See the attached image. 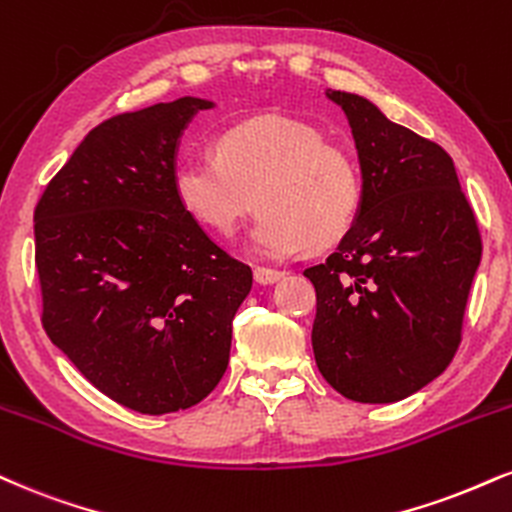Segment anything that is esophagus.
Here are the masks:
<instances>
[{"label": "esophagus", "instance_id": "34e87169", "mask_svg": "<svg viewBox=\"0 0 512 512\" xmlns=\"http://www.w3.org/2000/svg\"><path fill=\"white\" fill-rule=\"evenodd\" d=\"M283 276L281 269H269V267H255V281L260 286H269V283L279 281Z\"/></svg>", "mask_w": 512, "mask_h": 512}]
</instances>
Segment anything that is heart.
Returning a JSON list of instances; mask_svg holds the SVG:
<instances>
[{"label":"heart","mask_w":512,"mask_h":512,"mask_svg":"<svg viewBox=\"0 0 512 512\" xmlns=\"http://www.w3.org/2000/svg\"><path fill=\"white\" fill-rule=\"evenodd\" d=\"M174 193L202 229L233 236L257 207L252 245L267 257L334 248L365 200L362 169L348 147L310 123L260 116L226 128L212 159H183Z\"/></svg>","instance_id":"1"}]
</instances>
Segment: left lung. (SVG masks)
I'll return each mask as SVG.
<instances>
[{"instance_id": "1", "label": "left lung", "mask_w": 512, "mask_h": 512, "mask_svg": "<svg viewBox=\"0 0 512 512\" xmlns=\"http://www.w3.org/2000/svg\"><path fill=\"white\" fill-rule=\"evenodd\" d=\"M348 116L365 200L326 262L312 348L322 377L357 403H396L451 365L482 260L477 219L441 145L386 119L372 102L329 90Z\"/></svg>"}]
</instances>
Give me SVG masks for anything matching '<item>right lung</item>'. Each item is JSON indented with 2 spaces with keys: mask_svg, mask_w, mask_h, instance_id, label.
<instances>
[{
  "mask_svg": "<svg viewBox=\"0 0 512 512\" xmlns=\"http://www.w3.org/2000/svg\"><path fill=\"white\" fill-rule=\"evenodd\" d=\"M212 102L181 97L85 135L35 207L42 326L78 372L126 408L166 415L224 377L252 272L174 193L178 138Z\"/></svg>",
  "mask_w": 512,
  "mask_h": 512,
  "instance_id": "obj_1",
  "label": "right lung"
}]
</instances>
